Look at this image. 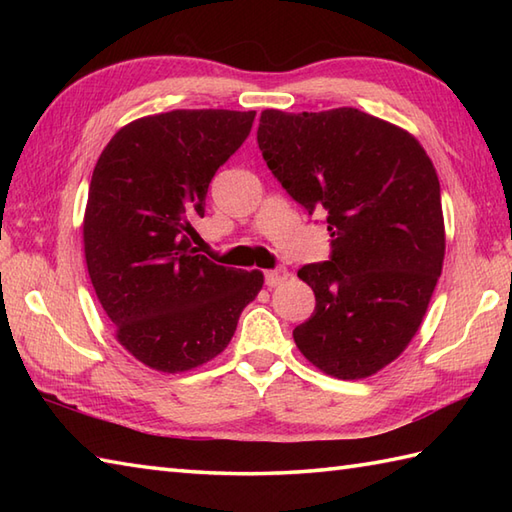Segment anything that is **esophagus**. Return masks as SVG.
Returning <instances> with one entry per match:
<instances>
[{"instance_id": "esophagus-1", "label": "esophagus", "mask_w": 512, "mask_h": 512, "mask_svg": "<svg viewBox=\"0 0 512 512\" xmlns=\"http://www.w3.org/2000/svg\"><path fill=\"white\" fill-rule=\"evenodd\" d=\"M286 279H288V268H284V266H277V268L266 270V273H264V281H266L268 288H275L279 284H284Z\"/></svg>"}]
</instances>
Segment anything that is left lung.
Returning a JSON list of instances; mask_svg holds the SVG:
<instances>
[{
	"label": "left lung",
	"instance_id": "1",
	"mask_svg": "<svg viewBox=\"0 0 512 512\" xmlns=\"http://www.w3.org/2000/svg\"><path fill=\"white\" fill-rule=\"evenodd\" d=\"M257 143L292 200L328 213V262L297 273L317 299L292 332L297 347L330 376L376 374L418 332L442 273L433 162L405 129L354 107L264 110Z\"/></svg>",
	"mask_w": 512,
	"mask_h": 512
}]
</instances>
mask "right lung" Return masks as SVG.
Returning <instances> with one entry per match:
<instances>
[{
  "mask_svg": "<svg viewBox=\"0 0 512 512\" xmlns=\"http://www.w3.org/2000/svg\"><path fill=\"white\" fill-rule=\"evenodd\" d=\"M255 112L173 110L118 129L96 162L85 262L116 339L158 372L211 361L262 290L259 270L213 264L191 246L206 191L242 147Z\"/></svg>",
  "mask_w": 512,
  "mask_h": 512,
  "instance_id": "add662e5",
  "label": "right lung"
}]
</instances>
